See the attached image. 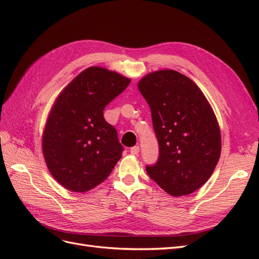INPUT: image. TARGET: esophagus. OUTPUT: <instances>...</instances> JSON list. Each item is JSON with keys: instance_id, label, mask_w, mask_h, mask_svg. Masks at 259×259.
Here are the masks:
<instances>
[{"instance_id": "34e87169", "label": "esophagus", "mask_w": 259, "mask_h": 259, "mask_svg": "<svg viewBox=\"0 0 259 259\" xmlns=\"http://www.w3.org/2000/svg\"><path fill=\"white\" fill-rule=\"evenodd\" d=\"M131 153L133 155H137L139 153V146H135V147L131 148Z\"/></svg>"}]
</instances>
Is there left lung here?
I'll return each mask as SVG.
<instances>
[{
	"instance_id": "1",
	"label": "left lung",
	"mask_w": 259,
	"mask_h": 259,
	"mask_svg": "<svg viewBox=\"0 0 259 259\" xmlns=\"http://www.w3.org/2000/svg\"><path fill=\"white\" fill-rule=\"evenodd\" d=\"M151 109L160 147L159 160L147 173L173 197L204 185L221 158V128L205 95L175 70H158L137 84Z\"/></svg>"
}]
</instances>
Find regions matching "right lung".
<instances>
[{"mask_svg":"<svg viewBox=\"0 0 259 259\" xmlns=\"http://www.w3.org/2000/svg\"><path fill=\"white\" fill-rule=\"evenodd\" d=\"M130 77L93 66L62 90L52 106L42 135L50 173L72 192H86L110 175L123 147L104 109L127 88Z\"/></svg>","mask_w":259,"mask_h":259,"instance_id":"right-lung-1","label":"right lung"}]
</instances>
